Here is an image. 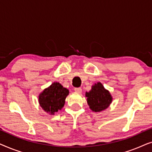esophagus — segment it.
<instances>
[{
  "label": "esophagus",
  "instance_id": "obj_1",
  "mask_svg": "<svg viewBox=\"0 0 152 152\" xmlns=\"http://www.w3.org/2000/svg\"><path fill=\"white\" fill-rule=\"evenodd\" d=\"M75 91L77 93H81L82 92V89L81 88H75Z\"/></svg>",
  "mask_w": 152,
  "mask_h": 152
}]
</instances>
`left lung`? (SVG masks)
Segmentation results:
<instances>
[{"mask_svg": "<svg viewBox=\"0 0 152 152\" xmlns=\"http://www.w3.org/2000/svg\"><path fill=\"white\" fill-rule=\"evenodd\" d=\"M86 97L89 108L94 112H100L107 109L113 99L109 91L100 82L93 85L91 90L86 92Z\"/></svg>", "mask_w": 152, "mask_h": 152, "instance_id": "left-lung-1", "label": "left lung"}]
</instances>
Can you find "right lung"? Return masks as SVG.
Returning <instances> with one entry per match:
<instances>
[{
    "mask_svg": "<svg viewBox=\"0 0 152 152\" xmlns=\"http://www.w3.org/2000/svg\"><path fill=\"white\" fill-rule=\"evenodd\" d=\"M68 94L69 91L67 88L59 82H54L39 95V104L45 112L54 115L64 107L66 97Z\"/></svg>",
    "mask_w": 152,
    "mask_h": 152,
    "instance_id": "add662e5",
    "label": "right lung"
}]
</instances>
